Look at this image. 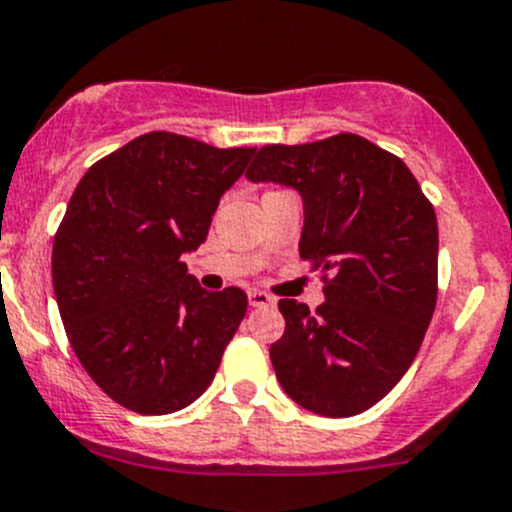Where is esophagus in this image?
<instances>
[{
	"mask_svg": "<svg viewBox=\"0 0 512 512\" xmlns=\"http://www.w3.org/2000/svg\"><path fill=\"white\" fill-rule=\"evenodd\" d=\"M247 299H250V307H272V304H275V297L262 292V289H250V292H247Z\"/></svg>",
	"mask_w": 512,
	"mask_h": 512,
	"instance_id": "34e87169",
	"label": "esophagus"
}]
</instances>
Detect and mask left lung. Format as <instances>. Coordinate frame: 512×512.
<instances>
[{"label": "left lung", "instance_id": "8db88e82", "mask_svg": "<svg viewBox=\"0 0 512 512\" xmlns=\"http://www.w3.org/2000/svg\"><path fill=\"white\" fill-rule=\"evenodd\" d=\"M245 178L302 195L299 257L324 280L317 312L280 299L277 381L312 414L371 409L409 371L436 309L433 205L404 160L354 133L260 148Z\"/></svg>", "mask_w": 512, "mask_h": 512}]
</instances>
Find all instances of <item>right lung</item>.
<instances>
[{
	"label": "right lung",
	"mask_w": 512,
	"mask_h": 512,
	"mask_svg": "<svg viewBox=\"0 0 512 512\" xmlns=\"http://www.w3.org/2000/svg\"><path fill=\"white\" fill-rule=\"evenodd\" d=\"M255 151L153 131L76 185L54 237V294L71 349L116 404L173 414L213 381L247 294L208 292L180 257L203 245Z\"/></svg>",
	"instance_id": "add662e5"
}]
</instances>
